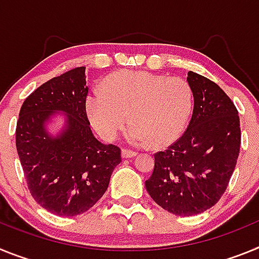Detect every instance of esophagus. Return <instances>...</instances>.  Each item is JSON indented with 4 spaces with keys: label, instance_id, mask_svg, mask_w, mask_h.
Segmentation results:
<instances>
[{
    "label": "esophagus",
    "instance_id": "1",
    "mask_svg": "<svg viewBox=\"0 0 259 259\" xmlns=\"http://www.w3.org/2000/svg\"><path fill=\"white\" fill-rule=\"evenodd\" d=\"M137 153L134 152V150H128V149H122V157L123 158H132L135 157Z\"/></svg>",
    "mask_w": 259,
    "mask_h": 259
}]
</instances>
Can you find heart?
I'll use <instances>...</instances> for the list:
<instances>
[{
    "mask_svg": "<svg viewBox=\"0 0 259 259\" xmlns=\"http://www.w3.org/2000/svg\"><path fill=\"white\" fill-rule=\"evenodd\" d=\"M102 88L88 93L85 107L106 140L115 139L130 119L131 143L170 145L184 131L193 107L192 88L182 77L125 70L106 77Z\"/></svg>",
    "mask_w": 259,
    "mask_h": 259,
    "instance_id": "heart-1",
    "label": "heart"
}]
</instances>
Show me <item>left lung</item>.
Returning <instances> with one entry per match:
<instances>
[{"mask_svg": "<svg viewBox=\"0 0 259 259\" xmlns=\"http://www.w3.org/2000/svg\"><path fill=\"white\" fill-rule=\"evenodd\" d=\"M187 80L194 98L188 127L166 150L155 153L154 170L145 182L150 197L180 217L201 214L221 200L241 144L232 100L218 84L193 71Z\"/></svg>", "mask_w": 259, "mask_h": 259, "instance_id": "8db88e82", "label": "left lung"}]
</instances>
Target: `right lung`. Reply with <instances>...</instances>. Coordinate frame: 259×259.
Instances as JSON below:
<instances>
[{"label": "right lung", "instance_id": "obj_1", "mask_svg": "<svg viewBox=\"0 0 259 259\" xmlns=\"http://www.w3.org/2000/svg\"><path fill=\"white\" fill-rule=\"evenodd\" d=\"M85 67L48 80L24 100L15 144L29 193L41 207L59 217L83 214L104 196L114 168L122 162L120 148L93 136L87 116ZM56 111L68 115L59 137L45 123Z\"/></svg>", "mask_w": 259, "mask_h": 259}]
</instances>
